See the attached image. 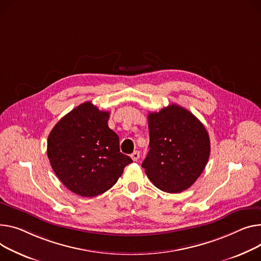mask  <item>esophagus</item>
I'll use <instances>...</instances> for the list:
<instances>
[{
    "label": "esophagus",
    "mask_w": 261,
    "mask_h": 261,
    "mask_svg": "<svg viewBox=\"0 0 261 261\" xmlns=\"http://www.w3.org/2000/svg\"><path fill=\"white\" fill-rule=\"evenodd\" d=\"M131 159L135 162V161H137L138 159H140V152L138 151H134L132 154H131Z\"/></svg>",
    "instance_id": "34e87169"
}]
</instances>
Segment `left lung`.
I'll return each mask as SVG.
<instances>
[{
    "mask_svg": "<svg viewBox=\"0 0 261 261\" xmlns=\"http://www.w3.org/2000/svg\"><path fill=\"white\" fill-rule=\"evenodd\" d=\"M149 152L142 164L153 185L179 193L200 176L210 156V137L200 120L172 103L148 115Z\"/></svg>",
    "mask_w": 261,
    "mask_h": 261,
    "instance_id": "obj_1",
    "label": "left lung"
}]
</instances>
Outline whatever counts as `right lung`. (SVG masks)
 <instances>
[{
    "label": "right lung",
    "mask_w": 261,
    "mask_h": 261,
    "mask_svg": "<svg viewBox=\"0 0 261 261\" xmlns=\"http://www.w3.org/2000/svg\"><path fill=\"white\" fill-rule=\"evenodd\" d=\"M109 116L108 111L86 101L49 133L50 165L63 185L77 195L94 197L106 192L132 163L119 150V138L108 127Z\"/></svg>",
    "instance_id": "obj_1"
}]
</instances>
